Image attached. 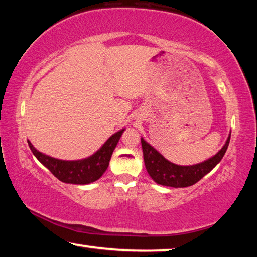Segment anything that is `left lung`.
<instances>
[{
  "instance_id": "1",
  "label": "left lung",
  "mask_w": 257,
  "mask_h": 257,
  "mask_svg": "<svg viewBox=\"0 0 257 257\" xmlns=\"http://www.w3.org/2000/svg\"><path fill=\"white\" fill-rule=\"evenodd\" d=\"M230 136L231 134L229 135L222 149L214 156L194 165H178L170 162L162 154H160L153 146L145 142L144 138H142V149L146 170L152 179L159 185L175 187V188L193 186L204 176L207 175L222 160L229 146Z\"/></svg>"
}]
</instances>
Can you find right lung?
<instances>
[{
    "mask_svg": "<svg viewBox=\"0 0 257 257\" xmlns=\"http://www.w3.org/2000/svg\"><path fill=\"white\" fill-rule=\"evenodd\" d=\"M123 132L124 129H121L120 132L112 135L101 149L92 156L77 161H64L51 158L49 155L38 152L29 141L28 145L36 159L49 169L60 181L67 182V184L87 185L99 179L106 171L113 151Z\"/></svg>",
    "mask_w": 257,
    "mask_h": 257,
    "instance_id": "add662e5",
    "label": "right lung"
}]
</instances>
